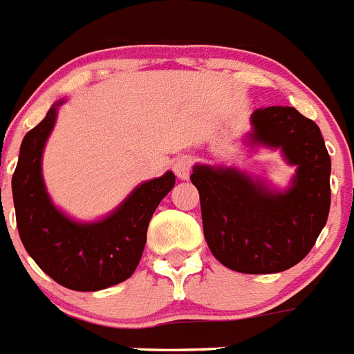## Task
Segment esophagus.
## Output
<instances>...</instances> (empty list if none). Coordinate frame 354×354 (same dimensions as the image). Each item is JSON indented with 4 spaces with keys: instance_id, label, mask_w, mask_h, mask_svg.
Returning a JSON list of instances; mask_svg holds the SVG:
<instances>
[{
    "instance_id": "34e87169",
    "label": "esophagus",
    "mask_w": 354,
    "mask_h": 354,
    "mask_svg": "<svg viewBox=\"0 0 354 354\" xmlns=\"http://www.w3.org/2000/svg\"><path fill=\"white\" fill-rule=\"evenodd\" d=\"M192 167H193V161L189 158H180L174 162V171L177 174V177L183 180H186L192 174Z\"/></svg>"
}]
</instances>
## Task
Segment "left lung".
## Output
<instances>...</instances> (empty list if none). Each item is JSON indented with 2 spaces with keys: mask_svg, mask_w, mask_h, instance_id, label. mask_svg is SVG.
Masks as SVG:
<instances>
[{
  "mask_svg": "<svg viewBox=\"0 0 354 354\" xmlns=\"http://www.w3.org/2000/svg\"><path fill=\"white\" fill-rule=\"evenodd\" d=\"M250 124L245 145L280 150L296 168L289 186L211 165H195L192 183L212 255L239 273H280L305 259L326 225L331 159L315 122L290 106L255 109Z\"/></svg>",
  "mask_w": 354,
  "mask_h": 354,
  "instance_id": "obj_1",
  "label": "left lung"
}]
</instances>
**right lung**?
<instances>
[{"label":"right lung","mask_w":354,"mask_h":354,"mask_svg":"<svg viewBox=\"0 0 354 354\" xmlns=\"http://www.w3.org/2000/svg\"><path fill=\"white\" fill-rule=\"evenodd\" d=\"M65 99L56 101L21 143L12 177L19 236L40 270L72 290L117 286L134 273L156 207L175 186L174 171L136 186L104 218L77 221L53 204L42 175L44 147Z\"/></svg>","instance_id":"1"}]
</instances>
